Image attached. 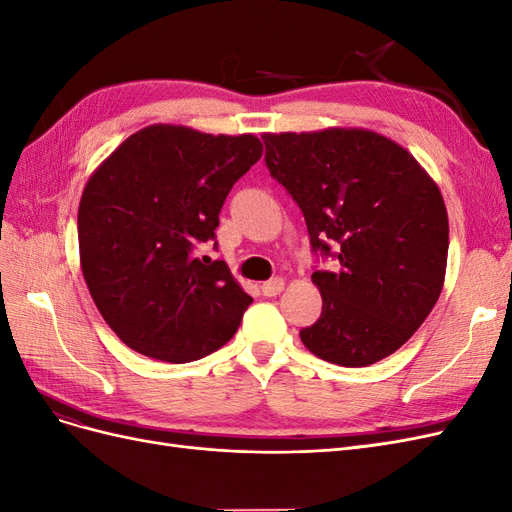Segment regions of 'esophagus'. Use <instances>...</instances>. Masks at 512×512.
<instances>
[{"mask_svg":"<svg viewBox=\"0 0 512 512\" xmlns=\"http://www.w3.org/2000/svg\"><path fill=\"white\" fill-rule=\"evenodd\" d=\"M260 290H262V294H265V297H277V294L284 290V280H282V277H271L269 282L260 286Z\"/></svg>","mask_w":512,"mask_h":512,"instance_id":"34e87169","label":"esophagus"}]
</instances>
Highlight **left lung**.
Wrapping results in <instances>:
<instances>
[{"mask_svg": "<svg viewBox=\"0 0 512 512\" xmlns=\"http://www.w3.org/2000/svg\"><path fill=\"white\" fill-rule=\"evenodd\" d=\"M265 164L303 211L322 314L301 329L318 359L365 367L404 346L436 305L448 218L438 185L410 153L369 130L265 134Z\"/></svg>", "mask_w": 512, "mask_h": 512, "instance_id": "8db88e82", "label": "left lung"}]
</instances>
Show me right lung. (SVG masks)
I'll return each mask as SVG.
<instances>
[{
  "label": "right lung",
  "mask_w": 512,
  "mask_h": 512,
  "mask_svg": "<svg viewBox=\"0 0 512 512\" xmlns=\"http://www.w3.org/2000/svg\"><path fill=\"white\" fill-rule=\"evenodd\" d=\"M262 156L256 136L149 126L123 141L85 185L79 250L96 307L128 348L190 363L222 348L252 297L215 241L228 192Z\"/></svg>",
  "instance_id": "obj_1"
}]
</instances>
